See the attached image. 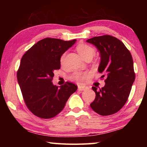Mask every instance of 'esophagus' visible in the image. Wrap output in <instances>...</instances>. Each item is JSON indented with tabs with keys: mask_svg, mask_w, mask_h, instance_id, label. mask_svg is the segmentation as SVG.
<instances>
[{
	"mask_svg": "<svg viewBox=\"0 0 147 147\" xmlns=\"http://www.w3.org/2000/svg\"><path fill=\"white\" fill-rule=\"evenodd\" d=\"M88 87L87 86H78V89L79 91H84V90H87L88 89Z\"/></svg>",
	"mask_w": 147,
	"mask_h": 147,
	"instance_id": "1",
	"label": "esophagus"
}]
</instances>
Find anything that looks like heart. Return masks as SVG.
Returning <instances> with one entry per match:
<instances>
[{
    "instance_id": "heart-1",
    "label": "heart",
    "mask_w": 147,
    "mask_h": 147,
    "mask_svg": "<svg viewBox=\"0 0 147 147\" xmlns=\"http://www.w3.org/2000/svg\"><path fill=\"white\" fill-rule=\"evenodd\" d=\"M77 51L82 58L85 59L88 57H93L95 54V51L93 47L88 45L87 44L81 43L78 45L76 47ZM65 58V54H62L60 58V63L63 64ZM88 76V74L86 73H80V72H76L71 76V79L73 80H76L79 82H82L85 80Z\"/></svg>"
}]
</instances>
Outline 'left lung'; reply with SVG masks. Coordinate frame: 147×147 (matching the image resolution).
Masks as SVG:
<instances>
[{"label": "left lung", "mask_w": 147, "mask_h": 147, "mask_svg": "<svg viewBox=\"0 0 147 147\" xmlns=\"http://www.w3.org/2000/svg\"><path fill=\"white\" fill-rule=\"evenodd\" d=\"M87 42L100 52L98 71L103 74L102 78L106 76L104 87L98 90L92 87L96 96L90 106L100 115H112L126 104L135 80L132 56L123 42L109 35L94 37Z\"/></svg>", "instance_id": "1"}]
</instances>
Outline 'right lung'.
Instances as JSON below:
<instances>
[{"instance_id": "1", "label": "right lung", "mask_w": 147, "mask_h": 147, "mask_svg": "<svg viewBox=\"0 0 147 147\" xmlns=\"http://www.w3.org/2000/svg\"><path fill=\"white\" fill-rule=\"evenodd\" d=\"M76 41L45 38L22 57L17 81L27 108L38 117L51 119L58 115L77 90V86L69 82L59 88L52 82L54 71L60 69L61 55Z\"/></svg>"}]
</instances>
